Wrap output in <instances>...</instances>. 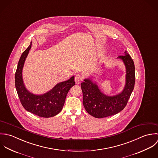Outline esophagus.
I'll use <instances>...</instances> for the list:
<instances>
[{
    "mask_svg": "<svg viewBox=\"0 0 158 158\" xmlns=\"http://www.w3.org/2000/svg\"><path fill=\"white\" fill-rule=\"evenodd\" d=\"M74 79H75V82H76V84H80V83H81V82L83 80V77H82V76H81V75H79V74H77V75H76V76H75V78H74Z\"/></svg>",
    "mask_w": 158,
    "mask_h": 158,
    "instance_id": "1",
    "label": "esophagus"
}]
</instances>
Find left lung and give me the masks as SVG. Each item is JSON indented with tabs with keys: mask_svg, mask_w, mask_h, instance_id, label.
Returning <instances> with one entry per match:
<instances>
[{
	"mask_svg": "<svg viewBox=\"0 0 158 158\" xmlns=\"http://www.w3.org/2000/svg\"><path fill=\"white\" fill-rule=\"evenodd\" d=\"M117 59L123 61L126 68L125 85L120 93L114 96L104 94L91 77L85 79L81 83L84 106L86 111L95 118L109 117L122 111L133 91L135 79L134 62L126 51L125 56Z\"/></svg>",
	"mask_w": 158,
	"mask_h": 158,
	"instance_id": "1",
	"label": "left lung"
}]
</instances>
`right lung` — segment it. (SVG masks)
<instances>
[{
  "label": "right lung",
  "instance_id": "add662e5",
  "mask_svg": "<svg viewBox=\"0 0 158 158\" xmlns=\"http://www.w3.org/2000/svg\"><path fill=\"white\" fill-rule=\"evenodd\" d=\"M31 46L32 42L19 59L15 73L16 89L20 101L26 110L41 117H52L62 110L68 92L75 85L74 76L58 83L44 94L35 95L29 92L24 84L23 69Z\"/></svg>",
  "mask_w": 158,
  "mask_h": 158
}]
</instances>
